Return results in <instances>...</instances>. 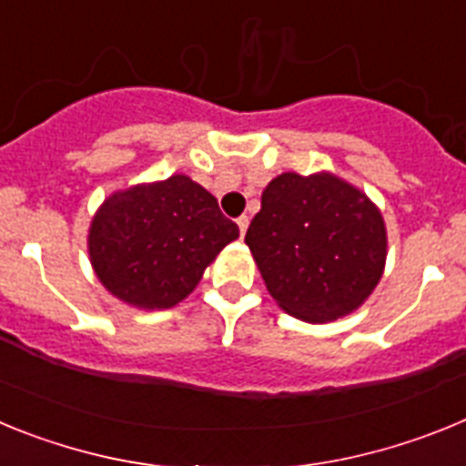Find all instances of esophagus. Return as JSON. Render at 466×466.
I'll list each match as a JSON object with an SVG mask.
<instances>
[{
    "label": "esophagus",
    "mask_w": 466,
    "mask_h": 466,
    "mask_svg": "<svg viewBox=\"0 0 466 466\" xmlns=\"http://www.w3.org/2000/svg\"><path fill=\"white\" fill-rule=\"evenodd\" d=\"M247 226H249V217H247V214H242L240 219H238V228H240V236H245Z\"/></svg>",
    "instance_id": "esophagus-1"
}]
</instances>
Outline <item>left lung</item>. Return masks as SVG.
<instances>
[{
  "label": "left lung",
  "instance_id": "1",
  "mask_svg": "<svg viewBox=\"0 0 466 466\" xmlns=\"http://www.w3.org/2000/svg\"><path fill=\"white\" fill-rule=\"evenodd\" d=\"M245 242L275 303L310 324L364 306L385 270L382 212L329 170L270 179Z\"/></svg>",
  "mask_w": 466,
  "mask_h": 466
}]
</instances>
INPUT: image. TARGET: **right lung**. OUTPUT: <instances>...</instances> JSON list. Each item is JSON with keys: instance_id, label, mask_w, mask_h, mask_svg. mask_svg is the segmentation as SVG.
Here are the masks:
<instances>
[{"instance_id": "add662e5", "label": "right lung", "mask_w": 466, "mask_h": 466, "mask_svg": "<svg viewBox=\"0 0 466 466\" xmlns=\"http://www.w3.org/2000/svg\"><path fill=\"white\" fill-rule=\"evenodd\" d=\"M238 236L208 188L172 175L106 196L90 219L88 257L111 296L137 310H166Z\"/></svg>"}]
</instances>
